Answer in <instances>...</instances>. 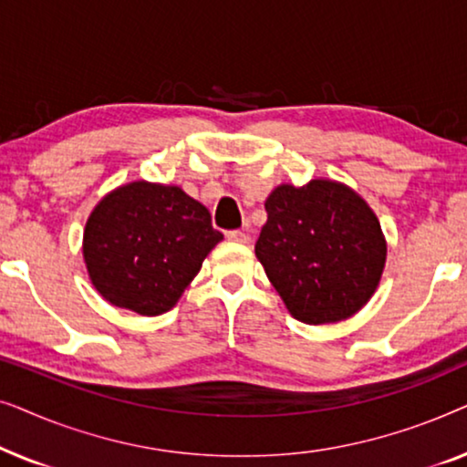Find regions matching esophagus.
Here are the masks:
<instances>
[{
	"label": "esophagus",
	"mask_w": 467,
	"mask_h": 467,
	"mask_svg": "<svg viewBox=\"0 0 467 467\" xmlns=\"http://www.w3.org/2000/svg\"><path fill=\"white\" fill-rule=\"evenodd\" d=\"M227 240L229 242H235V244H248V234L240 232V229H234V232H227Z\"/></svg>",
	"instance_id": "esophagus-1"
}]
</instances>
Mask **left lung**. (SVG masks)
<instances>
[{
	"mask_svg": "<svg viewBox=\"0 0 467 467\" xmlns=\"http://www.w3.org/2000/svg\"><path fill=\"white\" fill-rule=\"evenodd\" d=\"M254 254L297 321L336 323L374 296L387 242L372 208L334 181L280 184L265 200Z\"/></svg>",
	"mask_w": 467,
	"mask_h": 467,
	"instance_id": "left-lung-1",
	"label": "left lung"
}]
</instances>
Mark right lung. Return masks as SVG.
I'll return each instance as SVG.
<instances>
[{
	"mask_svg": "<svg viewBox=\"0 0 467 467\" xmlns=\"http://www.w3.org/2000/svg\"><path fill=\"white\" fill-rule=\"evenodd\" d=\"M221 240L208 208L181 187L136 181L93 208L82 254L106 302L157 317L174 308Z\"/></svg>",
	"mask_w": 467,
	"mask_h": 467,
	"instance_id": "right-lung-1",
	"label": "right lung"
}]
</instances>
